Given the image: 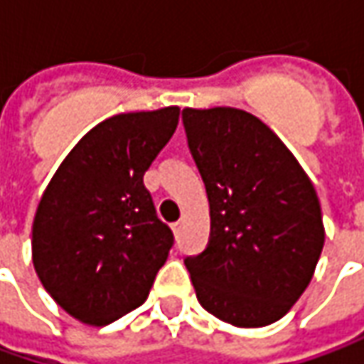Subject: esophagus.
Instances as JSON below:
<instances>
[{
  "label": "esophagus",
  "mask_w": 364,
  "mask_h": 364,
  "mask_svg": "<svg viewBox=\"0 0 364 364\" xmlns=\"http://www.w3.org/2000/svg\"><path fill=\"white\" fill-rule=\"evenodd\" d=\"M180 229H182V223H180V220L172 225V231H174V235H178V232H180Z\"/></svg>",
  "instance_id": "1"
}]
</instances>
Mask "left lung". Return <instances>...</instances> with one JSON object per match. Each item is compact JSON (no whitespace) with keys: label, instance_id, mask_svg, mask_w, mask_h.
<instances>
[{"label":"left lung","instance_id":"obj_1","mask_svg":"<svg viewBox=\"0 0 364 364\" xmlns=\"http://www.w3.org/2000/svg\"><path fill=\"white\" fill-rule=\"evenodd\" d=\"M210 204V239L186 257L206 312L259 328L289 312L324 247L322 210L300 161L255 115L235 107L182 111Z\"/></svg>","mask_w":364,"mask_h":364}]
</instances>
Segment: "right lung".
Instances as JSON below:
<instances>
[{
  "mask_svg": "<svg viewBox=\"0 0 364 364\" xmlns=\"http://www.w3.org/2000/svg\"><path fill=\"white\" fill-rule=\"evenodd\" d=\"M180 109L119 113L87 133L58 166L32 225V261L64 312L105 326L146 301L174 235L144 174L178 127Z\"/></svg>",
  "mask_w": 364,
  "mask_h": 364,
  "instance_id": "right-lung-1",
  "label": "right lung"
}]
</instances>
